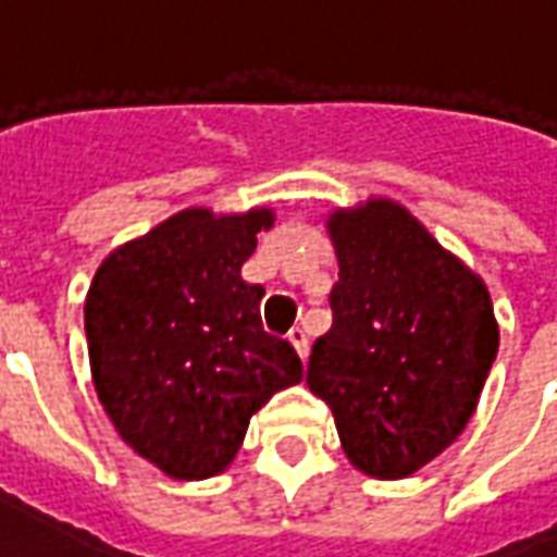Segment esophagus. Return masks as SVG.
Instances as JSON below:
<instances>
[{"mask_svg":"<svg viewBox=\"0 0 557 557\" xmlns=\"http://www.w3.org/2000/svg\"><path fill=\"white\" fill-rule=\"evenodd\" d=\"M289 339H292V346H295V351H298V358L307 361V355H310V339H307V331H304V327H292Z\"/></svg>","mask_w":557,"mask_h":557,"instance_id":"obj_1","label":"esophagus"}]
</instances>
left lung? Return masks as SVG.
<instances>
[{"label":"left lung","mask_w":557,"mask_h":557,"mask_svg":"<svg viewBox=\"0 0 557 557\" xmlns=\"http://www.w3.org/2000/svg\"><path fill=\"white\" fill-rule=\"evenodd\" d=\"M339 280L307 385L343 450L382 480L409 478L466 430L498 355L490 292L409 211L370 199L327 220Z\"/></svg>","instance_id":"8db88e82"}]
</instances>
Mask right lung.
Instances as JSON below:
<instances>
[{"label": "right lung", "mask_w": 557, "mask_h": 557, "mask_svg": "<svg viewBox=\"0 0 557 557\" xmlns=\"http://www.w3.org/2000/svg\"><path fill=\"white\" fill-rule=\"evenodd\" d=\"M274 214L187 208L103 259L86 298L95 391L119 435L175 480L230 466L253 411L298 385L301 358L268 334L265 289L242 277Z\"/></svg>", "instance_id": "add662e5"}]
</instances>
